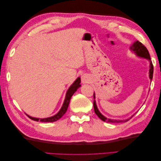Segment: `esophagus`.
<instances>
[{"instance_id":"obj_1","label":"esophagus","mask_w":161,"mask_h":161,"mask_svg":"<svg viewBox=\"0 0 161 161\" xmlns=\"http://www.w3.org/2000/svg\"><path fill=\"white\" fill-rule=\"evenodd\" d=\"M89 80V76L86 74H85L81 76V81L82 83H86Z\"/></svg>"}]
</instances>
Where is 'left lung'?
I'll list each match as a JSON object with an SVG mask.
<instances>
[{"label": "left lung", "instance_id": "8db88e82", "mask_svg": "<svg viewBox=\"0 0 161 161\" xmlns=\"http://www.w3.org/2000/svg\"><path fill=\"white\" fill-rule=\"evenodd\" d=\"M131 50H132L133 52H134V53H136V55L142 57V58H144L146 59H148L150 61V70H149V78L150 80H152L153 79V70H154V68H153V62L150 60V54L149 52L147 50V48L142 43L138 42V41H136L130 47ZM94 96V99H95V93L93 94ZM93 106H94V110L95 114H97V115L99 117V118L103 121H105V122H111V123H121V122H126L128 120H130L132 117L135 115H133L131 117H130V118H128L126 119H124V120H118V119H109L107 118L104 115H102L100 111L98 110V108H97V105H96V102L94 100L93 102Z\"/></svg>", "mask_w": 161, "mask_h": 161}]
</instances>
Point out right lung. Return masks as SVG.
Wrapping results in <instances>:
<instances>
[{
	"instance_id": "right-lung-1",
	"label": "right lung",
	"mask_w": 161,
	"mask_h": 161,
	"mask_svg": "<svg viewBox=\"0 0 161 161\" xmlns=\"http://www.w3.org/2000/svg\"><path fill=\"white\" fill-rule=\"evenodd\" d=\"M80 78L79 77V78H77V79L74 82V83H73L70 86L69 90L67 91L64 103H63L60 110L58 111V113L57 114H56L55 115H53L52 117H50V118H43V119L36 118H33V117H31L28 115H27L32 120L36 121H42V122H53V121H56L58 120L60 118H61L66 112V110H67L68 108H69V105L70 103V98L73 95V94H74L75 92L76 91V90L81 86L80 85Z\"/></svg>"
}]
</instances>
